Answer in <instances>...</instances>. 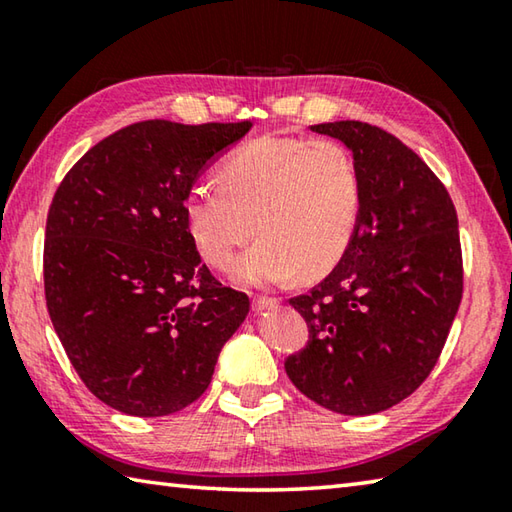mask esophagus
<instances>
[{
  "label": "esophagus",
  "mask_w": 512,
  "mask_h": 512,
  "mask_svg": "<svg viewBox=\"0 0 512 512\" xmlns=\"http://www.w3.org/2000/svg\"><path fill=\"white\" fill-rule=\"evenodd\" d=\"M277 305H280V300L277 298H253V309L255 311H264V309H275Z\"/></svg>",
  "instance_id": "34e87169"
}]
</instances>
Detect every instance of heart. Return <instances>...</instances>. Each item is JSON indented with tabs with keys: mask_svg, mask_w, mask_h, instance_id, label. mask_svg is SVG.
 I'll return each mask as SVG.
<instances>
[{
	"mask_svg": "<svg viewBox=\"0 0 512 512\" xmlns=\"http://www.w3.org/2000/svg\"><path fill=\"white\" fill-rule=\"evenodd\" d=\"M219 187L196 185L183 203L185 225L207 264L237 280L275 287L300 271L314 280L339 264L361 216V173L352 153L332 140L259 137L219 171Z\"/></svg>",
	"mask_w": 512,
	"mask_h": 512,
	"instance_id": "b5f03b06",
	"label": "heart"
}]
</instances>
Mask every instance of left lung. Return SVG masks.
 Returning <instances> with one entry per match:
<instances>
[{
    "mask_svg": "<svg viewBox=\"0 0 512 512\" xmlns=\"http://www.w3.org/2000/svg\"><path fill=\"white\" fill-rule=\"evenodd\" d=\"M311 131L352 151L363 201L334 271L289 300L309 341L284 370L311 402L372 415L409 397L443 352L463 298L458 219L445 185L395 135L352 119Z\"/></svg>",
    "mask_w": 512,
    "mask_h": 512,
    "instance_id": "obj_1",
    "label": "left lung"
}]
</instances>
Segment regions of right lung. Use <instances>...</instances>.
Segmentation results:
<instances>
[{
	"instance_id": "obj_1",
	"label": "right lung",
	"mask_w": 512,
	"mask_h": 512,
	"mask_svg": "<svg viewBox=\"0 0 512 512\" xmlns=\"http://www.w3.org/2000/svg\"><path fill=\"white\" fill-rule=\"evenodd\" d=\"M250 126L140 121L92 146L56 189L47 309L83 384L112 409L160 418L196 402L248 316L246 293L201 262L183 203Z\"/></svg>"
}]
</instances>
